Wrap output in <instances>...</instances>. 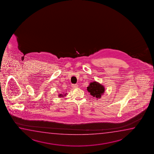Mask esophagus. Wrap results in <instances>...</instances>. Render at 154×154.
I'll return each mask as SVG.
<instances>
[{
  "instance_id": "1",
  "label": "esophagus",
  "mask_w": 154,
  "mask_h": 154,
  "mask_svg": "<svg viewBox=\"0 0 154 154\" xmlns=\"http://www.w3.org/2000/svg\"><path fill=\"white\" fill-rule=\"evenodd\" d=\"M72 88H78V85L77 84H73L72 85Z\"/></svg>"
}]
</instances>
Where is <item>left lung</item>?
Listing matches in <instances>:
<instances>
[{
  "instance_id": "obj_1",
  "label": "left lung",
  "mask_w": 154,
  "mask_h": 154,
  "mask_svg": "<svg viewBox=\"0 0 154 154\" xmlns=\"http://www.w3.org/2000/svg\"><path fill=\"white\" fill-rule=\"evenodd\" d=\"M104 90L105 89L103 86L95 81L90 83V85L87 88V90L88 92L90 93V94L93 97L97 99H100L101 97V95L104 93Z\"/></svg>"
}]
</instances>
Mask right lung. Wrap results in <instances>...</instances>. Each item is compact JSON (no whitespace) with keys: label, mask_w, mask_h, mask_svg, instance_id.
<instances>
[{"label":"right lung","mask_w":154,"mask_h":154,"mask_svg":"<svg viewBox=\"0 0 154 154\" xmlns=\"http://www.w3.org/2000/svg\"><path fill=\"white\" fill-rule=\"evenodd\" d=\"M66 94H60L59 95V97H65V96H66Z\"/></svg>","instance_id":"obj_1"}]
</instances>
